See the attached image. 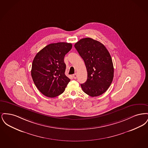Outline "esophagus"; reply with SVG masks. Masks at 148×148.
<instances>
[{"label": "esophagus", "instance_id": "34e87169", "mask_svg": "<svg viewBox=\"0 0 148 148\" xmlns=\"http://www.w3.org/2000/svg\"><path fill=\"white\" fill-rule=\"evenodd\" d=\"M77 74H74L73 75V77H74V79H76L77 78Z\"/></svg>", "mask_w": 148, "mask_h": 148}]
</instances>
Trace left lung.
Wrapping results in <instances>:
<instances>
[{
    "mask_svg": "<svg viewBox=\"0 0 148 148\" xmlns=\"http://www.w3.org/2000/svg\"><path fill=\"white\" fill-rule=\"evenodd\" d=\"M74 47L87 70V80L81 84L83 92L92 97L103 94L114 77L113 62L108 50L102 43L90 38L80 39Z\"/></svg>",
    "mask_w": 148,
    "mask_h": 148,
    "instance_id": "obj_1",
    "label": "left lung"
}]
</instances>
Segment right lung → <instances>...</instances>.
<instances>
[{
    "mask_svg": "<svg viewBox=\"0 0 148 148\" xmlns=\"http://www.w3.org/2000/svg\"><path fill=\"white\" fill-rule=\"evenodd\" d=\"M72 48L71 43H52L39 51L33 61L31 75L38 89L47 97L62 94L71 79L65 74L64 58Z\"/></svg>",
    "mask_w": 148,
    "mask_h": 148,
    "instance_id": "right-lung-1",
    "label": "right lung"
}]
</instances>
